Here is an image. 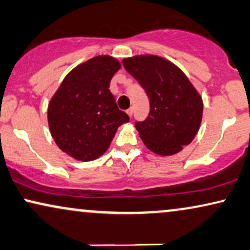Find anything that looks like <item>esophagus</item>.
Here are the masks:
<instances>
[{
	"mask_svg": "<svg viewBox=\"0 0 250 250\" xmlns=\"http://www.w3.org/2000/svg\"><path fill=\"white\" fill-rule=\"evenodd\" d=\"M126 112H127V115L129 116V117H132V116H133V108L127 109V110H126Z\"/></svg>",
	"mask_w": 250,
	"mask_h": 250,
	"instance_id": "obj_1",
	"label": "esophagus"
}]
</instances>
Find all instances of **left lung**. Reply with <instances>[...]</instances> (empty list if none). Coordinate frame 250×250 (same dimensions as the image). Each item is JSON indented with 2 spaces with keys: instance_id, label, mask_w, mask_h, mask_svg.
<instances>
[{
  "instance_id": "left-lung-1",
  "label": "left lung",
  "mask_w": 250,
  "mask_h": 250,
  "mask_svg": "<svg viewBox=\"0 0 250 250\" xmlns=\"http://www.w3.org/2000/svg\"><path fill=\"white\" fill-rule=\"evenodd\" d=\"M123 65L149 99L148 117L135 122L144 144L162 156L179 153L199 131L203 112L200 94L179 67L162 57L125 58Z\"/></svg>"
}]
</instances>
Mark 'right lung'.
Returning <instances> with one entry per match:
<instances>
[{"instance_id": "1", "label": "right lung", "mask_w": 250, "mask_h": 250, "mask_svg": "<svg viewBox=\"0 0 250 250\" xmlns=\"http://www.w3.org/2000/svg\"><path fill=\"white\" fill-rule=\"evenodd\" d=\"M121 63L96 56L65 77L48 105L51 137L64 153L88 162L103 155L117 128L129 121L110 92V80Z\"/></svg>"}]
</instances>
